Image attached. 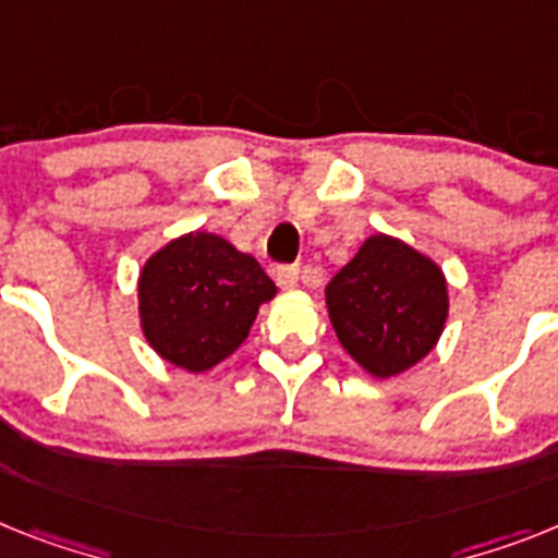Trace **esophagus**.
Wrapping results in <instances>:
<instances>
[{
    "instance_id": "esophagus-1",
    "label": "esophagus",
    "mask_w": 558,
    "mask_h": 558,
    "mask_svg": "<svg viewBox=\"0 0 558 558\" xmlns=\"http://www.w3.org/2000/svg\"><path fill=\"white\" fill-rule=\"evenodd\" d=\"M301 280V266H280L278 269V287L280 289H294Z\"/></svg>"
}]
</instances>
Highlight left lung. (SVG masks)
I'll list each match as a JSON object with an SVG mask.
<instances>
[{"label": "left lung", "mask_w": 558, "mask_h": 558, "mask_svg": "<svg viewBox=\"0 0 558 558\" xmlns=\"http://www.w3.org/2000/svg\"><path fill=\"white\" fill-rule=\"evenodd\" d=\"M448 306L442 266L386 232L368 235L326 287L337 340L377 380L428 357L446 329Z\"/></svg>", "instance_id": "obj_1"}]
</instances>
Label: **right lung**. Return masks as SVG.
<instances>
[{"mask_svg": "<svg viewBox=\"0 0 558 558\" xmlns=\"http://www.w3.org/2000/svg\"><path fill=\"white\" fill-rule=\"evenodd\" d=\"M135 292L149 349L170 366L204 374L235 354L278 287L255 257L195 229L144 260Z\"/></svg>", "mask_w": 558, "mask_h": 558, "instance_id": "1", "label": "right lung"}]
</instances>
